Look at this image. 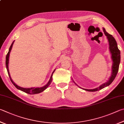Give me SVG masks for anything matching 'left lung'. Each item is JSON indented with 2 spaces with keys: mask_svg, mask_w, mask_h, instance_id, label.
I'll return each mask as SVG.
<instances>
[{
  "mask_svg": "<svg viewBox=\"0 0 124 124\" xmlns=\"http://www.w3.org/2000/svg\"><path fill=\"white\" fill-rule=\"evenodd\" d=\"M103 31L104 32L105 35L107 36V39H108V41L109 43V49L110 53L111 54V58L113 61V64H112V74L111 76H110L108 81L107 82L104 83V84L100 85L99 87L96 88H94L93 89H84L76 85H76H77L78 87H79L85 90V91H88V92H95L99 91V90L107 86H108L109 85L112 84V82L113 81L114 78H116V75L117 73H118V70H119V64L120 62V51L119 50L117 46V43L116 39L114 38L111 35L109 34L106 31L105 28H103Z\"/></svg>",
  "mask_w": 124,
  "mask_h": 124,
  "instance_id": "obj_1",
  "label": "left lung"
}]
</instances>
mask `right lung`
Returning <instances> with one entry per match:
<instances>
[{
  "label": "right lung",
  "mask_w": 124,
  "mask_h": 124,
  "mask_svg": "<svg viewBox=\"0 0 124 124\" xmlns=\"http://www.w3.org/2000/svg\"><path fill=\"white\" fill-rule=\"evenodd\" d=\"M14 42L15 41H13L12 42V44L11 45L10 48H9L8 52L7 54V55H6V69H7L8 75L9 76V78H10L11 81L12 82V83L13 84V85H14L18 89L21 90V91H23V92H25V93H26L30 94H39V93H41V92H42L43 91H44L45 89H46V88L48 87L49 85H50L51 81H52V79H53V74L54 73V71H55L56 69H55L54 70V71L53 72V73H52V74H51V77H50V80H49V82H48V84L45 85L44 86H43L42 87H39H39H37V88H23V87H21L18 86V85L16 84L11 79V76H10V73H9L8 67V61H9V56H10V51L11 50V49H12V46H13V43H14Z\"/></svg>",
  "instance_id": "1"
}]
</instances>
